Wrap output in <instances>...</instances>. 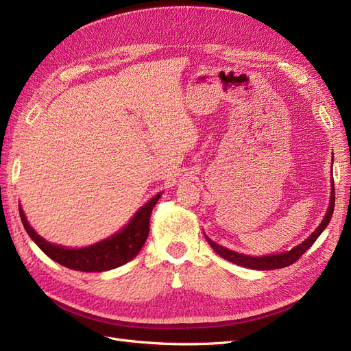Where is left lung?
<instances>
[{
  "label": "left lung",
  "mask_w": 351,
  "mask_h": 351,
  "mask_svg": "<svg viewBox=\"0 0 351 351\" xmlns=\"http://www.w3.org/2000/svg\"><path fill=\"white\" fill-rule=\"evenodd\" d=\"M334 205H335V189H334V180H332V189H331V200H329V206L325 214V218L322 219V222L319 224L312 234L307 237L302 244L295 246L294 249H291L290 252H284V253H278V254H269V256H247V254H241L237 252H232L224 246H219L215 241H212L206 234V240L210 244V247L214 249L221 258H224L226 261H230L236 265H240V267L244 268H250V269H259V271H268V269H280V268H285L290 267L291 263H294L295 261H299L302 258V254L309 249L312 244L316 241V239L321 236V232L326 228V226L331 221L332 212H334Z\"/></svg>",
  "instance_id": "1"
}]
</instances>
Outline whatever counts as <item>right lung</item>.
Listing matches in <instances>:
<instances>
[{
  "mask_svg": "<svg viewBox=\"0 0 351 351\" xmlns=\"http://www.w3.org/2000/svg\"><path fill=\"white\" fill-rule=\"evenodd\" d=\"M161 195L162 193H158L145 206L137 210L132 221L120 232H117V234L107 240H102L97 244H92L89 247L82 249H67L57 246V244H51L49 241L38 236V232L29 226L22 208H19V212L23 227L30 239L52 261L74 271L102 272L121 267V265L132 261L141 252L147 234H149L151 212Z\"/></svg>",
  "mask_w": 351,
  "mask_h": 351,
  "instance_id": "add662e5",
  "label": "right lung"
}]
</instances>
